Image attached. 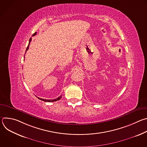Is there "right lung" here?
<instances>
[{
    "mask_svg": "<svg viewBox=\"0 0 147 147\" xmlns=\"http://www.w3.org/2000/svg\"><path fill=\"white\" fill-rule=\"evenodd\" d=\"M36 34V32H35L33 35H32V36H34V35H35ZM31 39H32V38H31L30 39V40H29V44H28V47H27V49H26V51L28 49V48H29V46H30V42H31ZM38 99H40V100H43V101H45V102H55V101H57V100H59V99H61V95H60V96H59L58 98H57L56 99H42V98H38V97H37Z\"/></svg>",
    "mask_w": 147,
    "mask_h": 147,
    "instance_id": "right-lung-1",
    "label": "right lung"
}]
</instances>
